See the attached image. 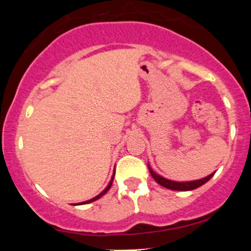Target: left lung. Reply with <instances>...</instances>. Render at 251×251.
<instances>
[{"mask_svg":"<svg viewBox=\"0 0 251 251\" xmlns=\"http://www.w3.org/2000/svg\"><path fill=\"white\" fill-rule=\"evenodd\" d=\"M149 170L152 177L154 178V180L156 181L157 184H160L161 186L169 188V190H174V191H192L195 190V188L202 186V185L207 183V181L210 179V178L214 176L215 173H212L209 175V176L201 178V179L198 180H191V181H176V180H170L168 178H164L162 176H160L159 174H156L155 171H153L152 168L149 164Z\"/></svg>","mask_w":251,"mask_h":251,"instance_id":"obj_1","label":"left lung"}]
</instances>
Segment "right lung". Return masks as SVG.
I'll use <instances>...</instances> for the list:
<instances>
[{"label":"right lung","instance_id":"add662e5","mask_svg":"<svg viewBox=\"0 0 251 251\" xmlns=\"http://www.w3.org/2000/svg\"><path fill=\"white\" fill-rule=\"evenodd\" d=\"M113 179H114V174H113V176H112V179H111V181H109V184L107 185V187H106L105 190L102 191L100 194H98L97 197H95V198L90 199V200H88V201H84V202H80V203H75V204H78V205H80V204H87V203H90V202H94V201H96V200H98V199H100V198L102 197V195L107 193V191L109 190V188H111V186H112V183H113Z\"/></svg>","mask_w":251,"mask_h":251}]
</instances>
